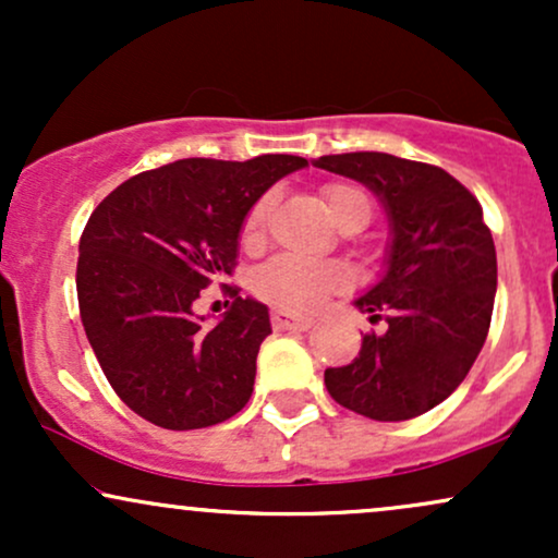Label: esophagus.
I'll return each mask as SVG.
<instances>
[{
  "mask_svg": "<svg viewBox=\"0 0 558 558\" xmlns=\"http://www.w3.org/2000/svg\"><path fill=\"white\" fill-rule=\"evenodd\" d=\"M270 319L275 330H310L312 325H315V319L312 317L293 315V312H286V310H275Z\"/></svg>",
  "mask_w": 558,
  "mask_h": 558,
  "instance_id": "34e87169",
  "label": "esophagus"
}]
</instances>
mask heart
Returning <instances> with one entry per match:
<instances>
[{
    "label": "heart",
    "instance_id": "b5f03b06",
    "mask_svg": "<svg viewBox=\"0 0 558 558\" xmlns=\"http://www.w3.org/2000/svg\"><path fill=\"white\" fill-rule=\"evenodd\" d=\"M323 204L332 217L341 222L343 217L364 213L369 217V198L360 185L328 183L323 185ZM272 196H262L252 204L241 226V246L254 252L267 241V222H270ZM345 272L330 262H310L299 257H275L259 267L252 278L254 293L267 304L286 312H306L317 304L332 288L343 286Z\"/></svg>",
    "mask_w": 558,
    "mask_h": 558
}]
</instances>
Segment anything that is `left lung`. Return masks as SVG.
<instances>
[{"label": "left lung", "mask_w": 558, "mask_h": 558, "mask_svg": "<svg viewBox=\"0 0 558 558\" xmlns=\"http://www.w3.org/2000/svg\"><path fill=\"white\" fill-rule=\"evenodd\" d=\"M354 178L386 207L393 241L388 270L356 306L383 336L364 332L360 356L325 369L341 407L377 422H401L446 401L488 338L496 296V246L483 207L446 170L383 151L315 159Z\"/></svg>", "instance_id": "8db88e82"}]
</instances>
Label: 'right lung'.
<instances>
[{
    "instance_id": "add662e5",
    "label": "right lung",
    "mask_w": 558,
    "mask_h": 558,
    "mask_svg": "<svg viewBox=\"0 0 558 558\" xmlns=\"http://www.w3.org/2000/svg\"><path fill=\"white\" fill-rule=\"evenodd\" d=\"M304 165L293 155L178 159L128 178L88 217L75 270L81 323L101 373L138 417L198 430L252 399L267 306L221 283L234 304L207 331L193 304L233 275L252 204Z\"/></svg>"
}]
</instances>
